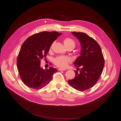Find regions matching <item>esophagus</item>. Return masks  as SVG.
<instances>
[{
	"label": "esophagus",
	"mask_w": 121,
	"mask_h": 121,
	"mask_svg": "<svg viewBox=\"0 0 121 121\" xmlns=\"http://www.w3.org/2000/svg\"><path fill=\"white\" fill-rule=\"evenodd\" d=\"M58 71H65V70H66V69H63V68H59L58 69Z\"/></svg>",
	"instance_id": "34e87169"
}]
</instances>
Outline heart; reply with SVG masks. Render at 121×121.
Returning <instances> with one entry per match:
<instances>
[{
  "mask_svg": "<svg viewBox=\"0 0 121 121\" xmlns=\"http://www.w3.org/2000/svg\"><path fill=\"white\" fill-rule=\"evenodd\" d=\"M63 43L66 48H74L75 46L74 42L69 38H66L63 40ZM72 61L70 57L66 56H59L54 59V64L58 67L64 68L66 67L68 63Z\"/></svg>",
  "mask_w": 121,
  "mask_h": 121,
  "instance_id": "heart-1",
  "label": "heart"
}]
</instances>
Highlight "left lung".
<instances>
[{"mask_svg":"<svg viewBox=\"0 0 121 121\" xmlns=\"http://www.w3.org/2000/svg\"><path fill=\"white\" fill-rule=\"evenodd\" d=\"M72 33L81 44L80 56L73 63L79 72L75 71L74 78L68 81L75 89L84 91L96 84L103 71L104 57L99 45L92 38L82 32H72Z\"/></svg>","mask_w":121,"mask_h":121,"instance_id":"left-lung-1","label":"left lung"}]
</instances>
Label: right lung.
<instances>
[{
    "label": "right lung",
    "instance_id": "obj_1",
    "mask_svg": "<svg viewBox=\"0 0 121 121\" xmlns=\"http://www.w3.org/2000/svg\"><path fill=\"white\" fill-rule=\"evenodd\" d=\"M62 33L43 31L28 37L22 44L17 58V68L20 77L27 87L40 89L47 85L57 72L53 67L43 69L41 60L47 56L53 42Z\"/></svg>",
    "mask_w": 121,
    "mask_h": 121
}]
</instances>
